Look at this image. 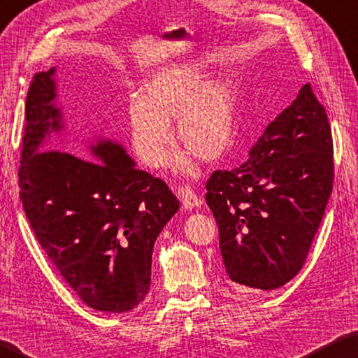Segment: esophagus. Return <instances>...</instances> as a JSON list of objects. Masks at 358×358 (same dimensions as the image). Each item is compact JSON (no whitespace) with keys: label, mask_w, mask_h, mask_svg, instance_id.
<instances>
[{"label":"esophagus","mask_w":358,"mask_h":358,"mask_svg":"<svg viewBox=\"0 0 358 358\" xmlns=\"http://www.w3.org/2000/svg\"><path fill=\"white\" fill-rule=\"evenodd\" d=\"M177 192H178V197L181 200V203H183L185 209H194V208L201 205V200L197 197V194L194 192L192 187L178 186Z\"/></svg>","instance_id":"1"}]
</instances>
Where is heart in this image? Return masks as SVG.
<instances>
[{"mask_svg":"<svg viewBox=\"0 0 358 358\" xmlns=\"http://www.w3.org/2000/svg\"><path fill=\"white\" fill-rule=\"evenodd\" d=\"M200 60L159 69L139 88L129 110V136L135 155L149 167L166 163L175 136L187 153L178 157L181 169H191V155L217 163L233 145L237 124L236 88L225 77H209Z\"/></svg>","mask_w":358,"mask_h":358,"instance_id":"heart-1","label":"heart"}]
</instances>
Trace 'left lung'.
<instances>
[{
  "instance_id": "8db88e82",
  "label": "left lung",
  "mask_w": 358,
  "mask_h": 358,
  "mask_svg": "<svg viewBox=\"0 0 358 358\" xmlns=\"http://www.w3.org/2000/svg\"><path fill=\"white\" fill-rule=\"evenodd\" d=\"M332 153L326 110L306 83L242 166L213 172L205 199L233 289L275 290L303 268L332 192Z\"/></svg>"
}]
</instances>
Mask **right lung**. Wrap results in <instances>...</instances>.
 <instances>
[{
  "label": "right lung",
  "instance_id": "obj_1",
  "mask_svg": "<svg viewBox=\"0 0 358 358\" xmlns=\"http://www.w3.org/2000/svg\"><path fill=\"white\" fill-rule=\"evenodd\" d=\"M54 71L35 74L26 96L20 199L41 248L83 303L129 312L150 289L153 245L180 203L121 144L105 139L91 145L93 157L77 153L97 164L45 150V138L62 129Z\"/></svg>",
  "mask_w": 358,
  "mask_h": 358
}]
</instances>
